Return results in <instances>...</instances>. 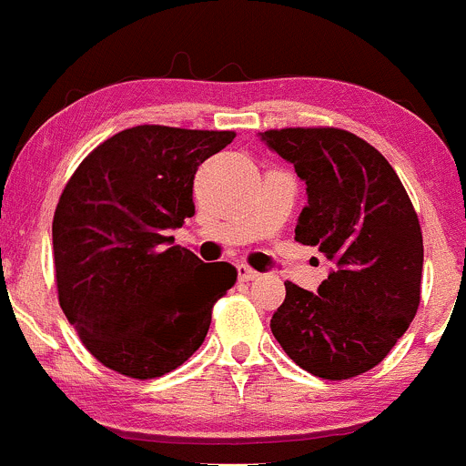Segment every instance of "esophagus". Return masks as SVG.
I'll return each instance as SVG.
<instances>
[{
	"mask_svg": "<svg viewBox=\"0 0 466 466\" xmlns=\"http://www.w3.org/2000/svg\"><path fill=\"white\" fill-rule=\"evenodd\" d=\"M237 272H238V279H241V281H254V279H258V272L252 270V268L246 266V263H238Z\"/></svg>",
	"mask_w": 466,
	"mask_h": 466,
	"instance_id": "obj_1",
	"label": "esophagus"
}]
</instances>
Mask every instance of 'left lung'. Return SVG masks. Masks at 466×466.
<instances>
[{"label":"left lung","mask_w":466,"mask_h":466,"mask_svg":"<svg viewBox=\"0 0 466 466\" xmlns=\"http://www.w3.org/2000/svg\"><path fill=\"white\" fill-rule=\"evenodd\" d=\"M258 136L306 183L295 238L332 263L317 292L286 283L270 321L274 339L323 380L366 373L420 306L424 246L413 203L389 160L350 131L297 127Z\"/></svg>","instance_id":"obj_1"}]
</instances>
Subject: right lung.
Instances as JSON below:
<instances>
[{
    "mask_svg": "<svg viewBox=\"0 0 466 466\" xmlns=\"http://www.w3.org/2000/svg\"><path fill=\"white\" fill-rule=\"evenodd\" d=\"M234 136L131 127L97 145L66 183L53 217L57 297L106 369L136 380L178 369L237 283V268L203 263L169 237L194 217L198 165Z\"/></svg>",
    "mask_w": 466,
    "mask_h": 466,
    "instance_id": "add662e5",
    "label": "right lung"
}]
</instances>
